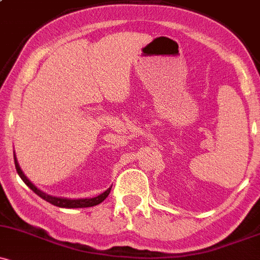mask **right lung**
<instances>
[{
	"mask_svg": "<svg viewBox=\"0 0 260 260\" xmlns=\"http://www.w3.org/2000/svg\"><path fill=\"white\" fill-rule=\"evenodd\" d=\"M15 166H16V171H17V173L20 174L21 179L23 180L24 183H26L27 185H28L29 188H31L32 190H34L35 193H36L37 196H40L41 198L45 199L46 202H48V203L53 204V206L56 207H59V208H87V207H93V206H97V204L102 203L103 201H105L106 198H107L109 192H111L112 187L108 188L106 192H103L102 194H100L98 197H94V198H86V199H67V198H58V197H52L50 194H46V193H43L42 190L37 189L36 187H35L34 184H32L31 182H29L28 179H27V177L24 176L23 172L21 171L20 166H18V162L17 159H16V155H15Z\"/></svg>",
	"mask_w": 260,
	"mask_h": 260,
	"instance_id": "1",
	"label": "right lung"
}]
</instances>
